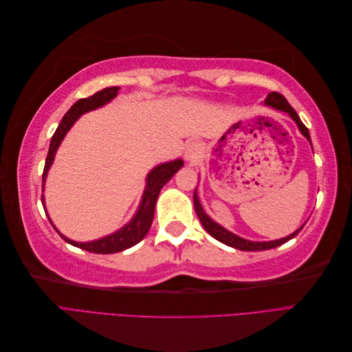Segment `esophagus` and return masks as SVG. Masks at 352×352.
Segmentation results:
<instances>
[{"label": "esophagus", "mask_w": 352, "mask_h": 352, "mask_svg": "<svg viewBox=\"0 0 352 352\" xmlns=\"http://www.w3.org/2000/svg\"><path fill=\"white\" fill-rule=\"evenodd\" d=\"M198 146L199 145L197 142H192V144L188 145V148H186V158L188 160H194L198 155V153H199Z\"/></svg>", "instance_id": "34e87169"}]
</instances>
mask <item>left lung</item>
Masks as SVG:
<instances>
[{
	"mask_svg": "<svg viewBox=\"0 0 352 352\" xmlns=\"http://www.w3.org/2000/svg\"><path fill=\"white\" fill-rule=\"evenodd\" d=\"M265 104L270 105V107H273V109H276V110L286 111L287 114H289V116L292 117V119L295 120V123L298 124V127H300L301 133L307 138L308 141L311 142L310 133H308L307 126L301 122L300 116L296 114V111L291 107V104L286 101V98L283 97L282 94H279V92H272V94H269L267 98H265ZM194 206H195L197 216H198V219L201 220L202 226L206 228V230L210 233V235H211L212 238H216L217 241L229 245V247H233V248L241 250V251H263V250L276 248V247H279V245H282V243L287 242L289 239L295 238V236L298 235V233H300V230L302 229V228H300L296 232H294L292 235L286 236V238H282V239H278V241H272V242H251V241L242 239V238H239V236H236V235H233V233L228 232L226 229H223L221 226H219L217 223L212 221V220L206 214L204 210H202V207H201V204H199L198 197H197L195 192H194Z\"/></svg>",
	"mask_w": 352,
	"mask_h": 352,
	"instance_id": "obj_1",
	"label": "left lung"
}]
</instances>
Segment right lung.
<instances>
[{"label":"right lung","instance_id":"1","mask_svg":"<svg viewBox=\"0 0 352 352\" xmlns=\"http://www.w3.org/2000/svg\"><path fill=\"white\" fill-rule=\"evenodd\" d=\"M117 91H119V87H110V88H104L98 92H95L94 95L88 98H82L78 102H74L70 110L63 117L61 123L56 129L54 135L51 138V144H50V150L48 155L45 160V166H44V173H42V189H44V182L48 173V168L54 160L56 151L63 141V138L67 133V131L72 127V124L78 120V117L83 113H87L89 110H94L97 107H101L105 102H109L116 97ZM184 166L182 160H176V162L172 163H166L155 167L153 172L148 175L146 177V188L144 192V198L140 206V210H138L136 216L132 219L129 225H126L123 229L119 232L113 233L110 236H105L98 241H92V242H73L67 239L66 236H63L60 233V236L69 242L73 247H78L80 250L95 252V254H114V252H120L123 250H127L133 247L138 242H141L144 236L146 235V232L150 230L153 217H154V208H155V201L158 198L160 190L168 182L170 179L173 177V175L177 172V170ZM42 206L45 208L44 204V195L41 197Z\"/></svg>","mask_w":352,"mask_h":352}]
</instances>
